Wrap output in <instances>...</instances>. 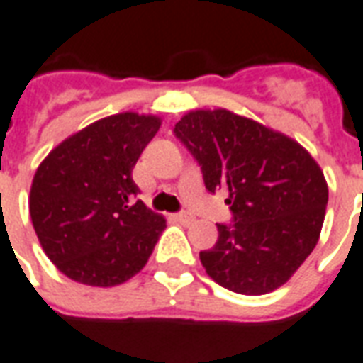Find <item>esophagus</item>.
<instances>
[{
    "mask_svg": "<svg viewBox=\"0 0 363 363\" xmlns=\"http://www.w3.org/2000/svg\"><path fill=\"white\" fill-rule=\"evenodd\" d=\"M175 218L179 220V223H181V225H184V226H190L194 220H196V218H194L192 215H188V213H181V215H177Z\"/></svg>",
    "mask_w": 363,
    "mask_h": 363,
    "instance_id": "1",
    "label": "esophagus"
}]
</instances>
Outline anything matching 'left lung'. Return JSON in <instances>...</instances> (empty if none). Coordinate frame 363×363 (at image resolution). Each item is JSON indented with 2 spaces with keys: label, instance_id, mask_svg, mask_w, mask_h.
Masks as SVG:
<instances>
[{
  "label": "left lung",
  "instance_id": "left-lung-1",
  "mask_svg": "<svg viewBox=\"0 0 363 363\" xmlns=\"http://www.w3.org/2000/svg\"><path fill=\"white\" fill-rule=\"evenodd\" d=\"M175 135L234 213L200 253L207 276L242 295L284 286L320 240L329 196L322 167L295 138L226 108L190 110Z\"/></svg>",
  "mask_w": 363,
  "mask_h": 363
}]
</instances>
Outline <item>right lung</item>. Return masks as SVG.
<instances>
[{
    "label": "right lung",
    "mask_w": 363,
    "mask_h": 363,
    "mask_svg": "<svg viewBox=\"0 0 363 363\" xmlns=\"http://www.w3.org/2000/svg\"><path fill=\"white\" fill-rule=\"evenodd\" d=\"M162 118L120 112L57 145L32 179L28 207L49 261L77 284L114 287L150 259L165 217L131 198L133 167Z\"/></svg>",
    "instance_id": "right-lung-1"
}]
</instances>
